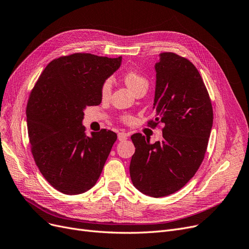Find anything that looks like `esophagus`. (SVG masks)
Segmentation results:
<instances>
[{
	"mask_svg": "<svg viewBox=\"0 0 249 249\" xmlns=\"http://www.w3.org/2000/svg\"><path fill=\"white\" fill-rule=\"evenodd\" d=\"M128 138V133L126 132H120L118 134V139L120 140V142H124V140H126Z\"/></svg>",
	"mask_w": 249,
	"mask_h": 249,
	"instance_id": "obj_1",
	"label": "esophagus"
}]
</instances>
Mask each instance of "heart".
Masks as SVG:
<instances>
[{"label":"heart","mask_w":249,"mask_h":249,"mask_svg":"<svg viewBox=\"0 0 249 249\" xmlns=\"http://www.w3.org/2000/svg\"><path fill=\"white\" fill-rule=\"evenodd\" d=\"M123 80L125 84L134 93L139 91L140 89H148V80L142 74L135 70H128L123 74ZM113 88V80L111 78H107L101 86V96L103 99H107L111 94ZM125 122H130L131 118L130 117H125L124 118Z\"/></svg>","instance_id":"b5f03b06"}]
</instances>
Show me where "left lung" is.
Masks as SVG:
<instances>
[{
  "label": "left lung",
  "instance_id": "obj_1",
  "mask_svg": "<svg viewBox=\"0 0 249 249\" xmlns=\"http://www.w3.org/2000/svg\"><path fill=\"white\" fill-rule=\"evenodd\" d=\"M156 118L164 123L163 138L150 143L131 136L135 153L130 161L133 185L145 196L163 197L181 189L202 163L213 127L209 92L196 66L174 53H160L155 65Z\"/></svg>",
  "mask_w": 249,
  "mask_h": 249
}]
</instances>
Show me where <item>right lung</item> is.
<instances>
[{
	"label": "right lung",
	"mask_w": 249,
	"mask_h": 249,
	"mask_svg": "<svg viewBox=\"0 0 249 249\" xmlns=\"http://www.w3.org/2000/svg\"><path fill=\"white\" fill-rule=\"evenodd\" d=\"M122 57L77 53L48 64L26 107L31 153L40 173L64 194L89 190L99 180L117 139L113 131L85 135L86 107L102 103L101 86L121 66Z\"/></svg>",
	"instance_id": "add662e5"
}]
</instances>
